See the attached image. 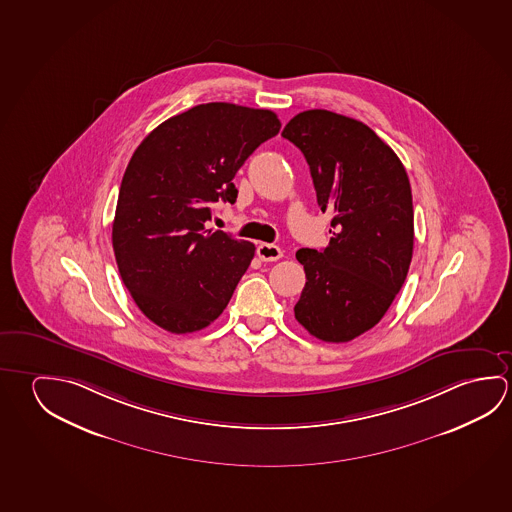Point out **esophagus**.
<instances>
[{"label": "esophagus", "mask_w": 512, "mask_h": 512, "mask_svg": "<svg viewBox=\"0 0 512 512\" xmlns=\"http://www.w3.org/2000/svg\"><path fill=\"white\" fill-rule=\"evenodd\" d=\"M257 255H259V259L264 260V262H275V260L280 259L284 253L278 248L277 244L260 243L259 246H257Z\"/></svg>", "instance_id": "obj_1"}]
</instances>
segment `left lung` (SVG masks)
<instances>
[{
	"instance_id": "8db88e82",
	"label": "left lung",
	"mask_w": 512,
	"mask_h": 512,
	"mask_svg": "<svg viewBox=\"0 0 512 512\" xmlns=\"http://www.w3.org/2000/svg\"><path fill=\"white\" fill-rule=\"evenodd\" d=\"M282 137L302 150L318 205L332 212L325 250L302 248L305 287L294 318L310 336L348 343L384 318L414 248V210L402 160L369 126L330 110H305Z\"/></svg>"
}]
</instances>
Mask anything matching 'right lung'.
Listing matches in <instances>:
<instances>
[{"mask_svg": "<svg viewBox=\"0 0 512 512\" xmlns=\"http://www.w3.org/2000/svg\"><path fill=\"white\" fill-rule=\"evenodd\" d=\"M280 126L271 110L216 101L160 123L137 146L112 246L123 284L155 325L189 334L227 307L255 246L207 223L219 200L235 202V173Z\"/></svg>", "mask_w": 512, "mask_h": 512, "instance_id": "1", "label": "right lung"}]
</instances>
